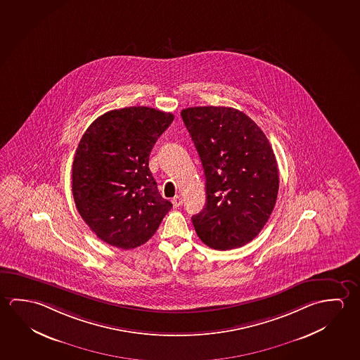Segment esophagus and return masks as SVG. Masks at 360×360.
Masks as SVG:
<instances>
[{
  "instance_id": "esophagus-1",
  "label": "esophagus",
  "mask_w": 360,
  "mask_h": 360,
  "mask_svg": "<svg viewBox=\"0 0 360 360\" xmlns=\"http://www.w3.org/2000/svg\"><path fill=\"white\" fill-rule=\"evenodd\" d=\"M172 203H173V206L176 207H181L183 205V200L182 197H179V195H176L173 200H172Z\"/></svg>"
}]
</instances>
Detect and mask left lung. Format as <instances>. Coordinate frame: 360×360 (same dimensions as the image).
Listing matches in <instances>:
<instances>
[{
	"mask_svg": "<svg viewBox=\"0 0 360 360\" xmlns=\"http://www.w3.org/2000/svg\"><path fill=\"white\" fill-rule=\"evenodd\" d=\"M206 177V205L192 216L203 243L226 251L259 235L278 192L276 158L269 139L245 112L226 106L183 109Z\"/></svg>",
	"mask_w": 360,
	"mask_h": 360,
	"instance_id": "obj_1",
	"label": "left lung"
}]
</instances>
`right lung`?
Returning <instances> with one entry per match:
<instances>
[{"mask_svg": "<svg viewBox=\"0 0 360 360\" xmlns=\"http://www.w3.org/2000/svg\"><path fill=\"white\" fill-rule=\"evenodd\" d=\"M174 115L148 106L105 112L90 124L72 162V195L101 240L130 250L153 236L172 203L158 192L149 154Z\"/></svg>", "mask_w": 360, "mask_h": 360, "instance_id": "add662e5", "label": "right lung"}]
</instances>
